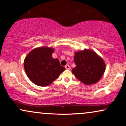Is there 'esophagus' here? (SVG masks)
I'll use <instances>...</instances> for the list:
<instances>
[{"label": "esophagus", "instance_id": "1", "mask_svg": "<svg viewBox=\"0 0 126 126\" xmlns=\"http://www.w3.org/2000/svg\"><path fill=\"white\" fill-rule=\"evenodd\" d=\"M65 68H66V69H67V70H69V69H70V66H69V65H66L65 66Z\"/></svg>", "mask_w": 126, "mask_h": 126}]
</instances>
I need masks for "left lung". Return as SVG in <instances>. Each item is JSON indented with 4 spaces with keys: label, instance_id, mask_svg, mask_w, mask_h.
Instances as JSON below:
<instances>
[{
    "label": "left lung",
    "instance_id": "obj_1",
    "mask_svg": "<svg viewBox=\"0 0 126 126\" xmlns=\"http://www.w3.org/2000/svg\"><path fill=\"white\" fill-rule=\"evenodd\" d=\"M74 62L76 67L73 68L72 73L85 85L98 82L105 70V64L102 59L89 49L76 52Z\"/></svg>",
    "mask_w": 126,
    "mask_h": 126
}]
</instances>
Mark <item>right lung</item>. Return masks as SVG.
<instances>
[{
    "instance_id": "right-lung-1",
    "label": "right lung",
    "mask_w": 126,
    "mask_h": 126,
    "mask_svg": "<svg viewBox=\"0 0 126 126\" xmlns=\"http://www.w3.org/2000/svg\"><path fill=\"white\" fill-rule=\"evenodd\" d=\"M54 49L48 47H38L29 53L24 65L27 76L34 84L47 86L56 80L65 70L58 59H53Z\"/></svg>"
}]
</instances>
